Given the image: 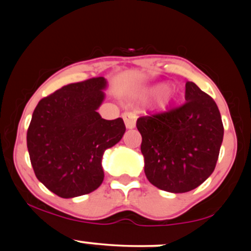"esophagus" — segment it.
<instances>
[{"label":"esophagus","mask_w":251,"mask_h":251,"mask_svg":"<svg viewBox=\"0 0 251 251\" xmlns=\"http://www.w3.org/2000/svg\"><path fill=\"white\" fill-rule=\"evenodd\" d=\"M124 123H125L126 128L132 129L135 127V116L133 113H129V112H126V113L123 114Z\"/></svg>","instance_id":"34e87169"}]
</instances>
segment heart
I'll use <instances>...</instances> for the list:
<instances>
[{
  "mask_svg": "<svg viewBox=\"0 0 251 251\" xmlns=\"http://www.w3.org/2000/svg\"><path fill=\"white\" fill-rule=\"evenodd\" d=\"M159 96V103L162 106H166L171 101V93L168 91V85L166 83H155V85L148 86V87H143L138 89L135 97L142 101H148V100L152 99Z\"/></svg>",
  "mask_w": 251,
  "mask_h": 251,
  "instance_id": "1",
  "label": "heart"
}]
</instances>
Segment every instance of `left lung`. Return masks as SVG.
I'll use <instances>...</instances> for the list:
<instances>
[{"mask_svg":"<svg viewBox=\"0 0 251 251\" xmlns=\"http://www.w3.org/2000/svg\"><path fill=\"white\" fill-rule=\"evenodd\" d=\"M185 100L180 107L137 120L146 178L172 194L191 191L208 179L223 142V124L214 99L188 81Z\"/></svg>","mask_w":251,"mask_h":251,"instance_id":"8db88e82","label":"left lung"}]
</instances>
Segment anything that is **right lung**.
Masks as SVG:
<instances>
[{
	"mask_svg": "<svg viewBox=\"0 0 251 251\" xmlns=\"http://www.w3.org/2000/svg\"><path fill=\"white\" fill-rule=\"evenodd\" d=\"M107 80L71 83L40 100L27 132V148L36 178L62 198L89 194L101 185L102 155L122 140V118L102 119Z\"/></svg>",
	"mask_w": 251,
	"mask_h": 251,
	"instance_id": "obj_1",
	"label": "right lung"
}]
</instances>
